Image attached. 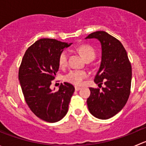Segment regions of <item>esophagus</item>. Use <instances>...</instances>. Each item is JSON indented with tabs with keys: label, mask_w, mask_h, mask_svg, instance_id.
<instances>
[{
	"label": "esophagus",
	"mask_w": 146,
	"mask_h": 146,
	"mask_svg": "<svg viewBox=\"0 0 146 146\" xmlns=\"http://www.w3.org/2000/svg\"><path fill=\"white\" fill-rule=\"evenodd\" d=\"M80 89H81V88H80V87H79V86H75V90H76V91L80 90Z\"/></svg>",
	"instance_id": "esophagus-1"
}]
</instances>
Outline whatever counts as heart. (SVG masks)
<instances>
[{"mask_svg":"<svg viewBox=\"0 0 146 146\" xmlns=\"http://www.w3.org/2000/svg\"><path fill=\"white\" fill-rule=\"evenodd\" d=\"M77 50L82 55V56L85 60L91 58L93 60L95 58V51L92 46L88 44H82L77 47ZM68 52L67 50H64L61 52L58 56V64L61 67H65L68 64ZM88 74L86 71L84 70H73L69 72L65 76V80L73 85H81L84 79L88 77Z\"/></svg>","mask_w":146,"mask_h":146,"instance_id":"heart-1","label":"heart"}]
</instances>
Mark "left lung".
Instances as JSON below:
<instances>
[{
  "instance_id": "left-lung-1",
  "label": "left lung",
  "mask_w": 146,
  "mask_h": 146,
  "mask_svg": "<svg viewBox=\"0 0 146 146\" xmlns=\"http://www.w3.org/2000/svg\"><path fill=\"white\" fill-rule=\"evenodd\" d=\"M95 39L102 46V61L94 81L102 87L90 88L88 110L96 118L108 119L119 112L127 102L131 85V66L127 53L117 39L104 31L90 34L85 39Z\"/></svg>"
}]
</instances>
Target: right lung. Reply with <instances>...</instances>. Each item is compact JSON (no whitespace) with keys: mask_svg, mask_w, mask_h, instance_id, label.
<instances>
[{"mask_svg":"<svg viewBox=\"0 0 146 146\" xmlns=\"http://www.w3.org/2000/svg\"><path fill=\"white\" fill-rule=\"evenodd\" d=\"M71 44L41 39L27 48L22 60L18 78L25 100L31 111L45 121H58L68 110L74 87L65 82L54 92L50 85L58 70L59 54Z\"/></svg>","mask_w":146,"mask_h":146,"instance_id":"right-lung-1","label":"right lung"}]
</instances>
